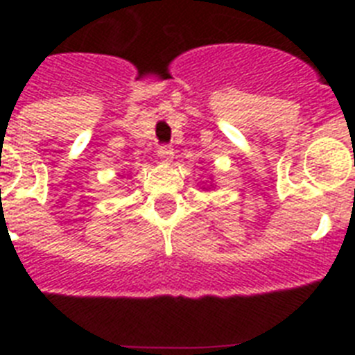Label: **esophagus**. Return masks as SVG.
<instances>
[{"label":"esophagus","mask_w":355,"mask_h":355,"mask_svg":"<svg viewBox=\"0 0 355 355\" xmlns=\"http://www.w3.org/2000/svg\"><path fill=\"white\" fill-rule=\"evenodd\" d=\"M158 158L159 162L163 163H171L172 159H174V150H172L168 146H162L158 149Z\"/></svg>","instance_id":"obj_1"}]
</instances>
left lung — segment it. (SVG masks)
Instances as JSON below:
<instances>
[{"mask_svg":"<svg viewBox=\"0 0 355 355\" xmlns=\"http://www.w3.org/2000/svg\"><path fill=\"white\" fill-rule=\"evenodd\" d=\"M213 187H215V184L208 183V184H206V187H202V190H209V188H213Z\"/></svg>","mask_w":355,"mask_h":355,"instance_id":"8db88e82","label":"left lung"}]
</instances>
